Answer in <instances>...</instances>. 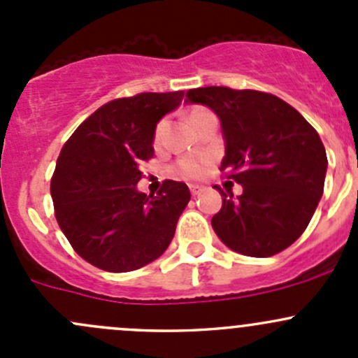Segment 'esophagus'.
Returning <instances> with one entry per match:
<instances>
[{
    "mask_svg": "<svg viewBox=\"0 0 358 358\" xmlns=\"http://www.w3.org/2000/svg\"><path fill=\"white\" fill-rule=\"evenodd\" d=\"M204 189L206 187L196 185V183H194V185H190V192H192V196H199V194L204 192Z\"/></svg>",
    "mask_w": 358,
    "mask_h": 358,
    "instance_id": "esophagus-1",
    "label": "esophagus"
}]
</instances>
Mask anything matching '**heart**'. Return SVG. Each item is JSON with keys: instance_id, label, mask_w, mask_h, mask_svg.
Segmentation results:
<instances>
[{"instance_id": "b5f03b06", "label": "heart", "mask_w": 358, "mask_h": 358, "mask_svg": "<svg viewBox=\"0 0 358 358\" xmlns=\"http://www.w3.org/2000/svg\"><path fill=\"white\" fill-rule=\"evenodd\" d=\"M202 112H206V110L204 109L190 110L189 119L192 121L194 117H197V115L202 114ZM164 126H166L164 121H161L157 124L156 133H154V142L156 143L161 142L162 133H164ZM202 171H204V161L199 157H183V159H180V161L175 164V168H173V173H175L176 176H180V178H187V180L199 178V176L202 175Z\"/></svg>"}]
</instances>
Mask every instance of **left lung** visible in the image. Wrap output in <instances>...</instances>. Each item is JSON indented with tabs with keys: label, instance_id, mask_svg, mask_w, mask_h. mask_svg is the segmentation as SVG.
Returning a JSON list of instances; mask_svg holds the SVG:
<instances>
[{
	"label": "left lung",
	"instance_id": "left-lung-1",
	"mask_svg": "<svg viewBox=\"0 0 358 358\" xmlns=\"http://www.w3.org/2000/svg\"><path fill=\"white\" fill-rule=\"evenodd\" d=\"M189 103L209 107L225 140L222 171L243 185L223 194L211 225L227 248L266 258L289 248L308 227L327 171L319 133L294 107L255 90L206 86L187 92Z\"/></svg>",
	"mask_w": 358,
	"mask_h": 358
}]
</instances>
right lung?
Masks as SVG:
<instances>
[{
  "label": "right lung",
  "instance_id": "obj_1",
  "mask_svg": "<svg viewBox=\"0 0 358 358\" xmlns=\"http://www.w3.org/2000/svg\"><path fill=\"white\" fill-rule=\"evenodd\" d=\"M183 92L117 99L78 126L57 159L52 199L74 251L106 272H131L157 259L190 201L183 182L166 180L157 196L136 189L140 164L154 156L157 122Z\"/></svg>",
  "mask_w": 358,
  "mask_h": 358
}]
</instances>
